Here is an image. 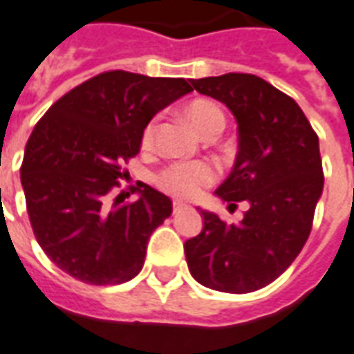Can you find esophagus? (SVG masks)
<instances>
[{"label": "esophagus", "instance_id": "1", "mask_svg": "<svg viewBox=\"0 0 354 354\" xmlns=\"http://www.w3.org/2000/svg\"><path fill=\"white\" fill-rule=\"evenodd\" d=\"M185 208H187V206H185L184 203H178V201H174V204H172V212H174V214H180V212L185 210Z\"/></svg>", "mask_w": 354, "mask_h": 354}]
</instances>
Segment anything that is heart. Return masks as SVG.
<instances>
[{"label":"heart","instance_id":"1","mask_svg":"<svg viewBox=\"0 0 354 354\" xmlns=\"http://www.w3.org/2000/svg\"><path fill=\"white\" fill-rule=\"evenodd\" d=\"M185 118L195 127L198 135L208 137L221 133L225 127L223 111L212 101L197 99L184 109ZM156 137V120H151L142 131V148L150 150ZM217 172L210 163L191 161V163H172L157 174L159 187L176 198H195L204 189L216 182Z\"/></svg>","mask_w":354,"mask_h":354}]
</instances>
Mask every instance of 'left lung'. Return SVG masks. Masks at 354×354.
Returning <instances> with one entry per match:
<instances>
[{
	"instance_id": "obj_1",
	"label": "left lung",
	"mask_w": 354,
	"mask_h": 354,
	"mask_svg": "<svg viewBox=\"0 0 354 354\" xmlns=\"http://www.w3.org/2000/svg\"><path fill=\"white\" fill-rule=\"evenodd\" d=\"M191 84L236 118V161L216 195L229 208L242 201L250 208L236 225L201 210L203 230L184 243L187 266L208 289L253 292L281 276L310 236L324 184L319 137L297 101L257 75Z\"/></svg>"
}]
</instances>
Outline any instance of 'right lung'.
I'll return each instance as SVG.
<instances>
[{
    "mask_svg": "<svg viewBox=\"0 0 354 354\" xmlns=\"http://www.w3.org/2000/svg\"><path fill=\"white\" fill-rule=\"evenodd\" d=\"M193 90L185 78L104 71L44 112L20 167L39 245L57 268L90 285L125 283L142 270L151 232L172 201L148 184L137 201L111 198L157 112ZM129 197V193H127Z\"/></svg>",
    "mask_w": 354,
    "mask_h": 354,
    "instance_id": "right-lung-1",
    "label": "right lung"
}]
</instances>
